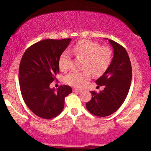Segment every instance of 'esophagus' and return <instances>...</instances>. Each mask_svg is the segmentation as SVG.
<instances>
[{
  "label": "esophagus",
  "mask_w": 151,
  "mask_h": 151,
  "mask_svg": "<svg viewBox=\"0 0 151 151\" xmlns=\"http://www.w3.org/2000/svg\"><path fill=\"white\" fill-rule=\"evenodd\" d=\"M73 93H81V92H82V90H81V89H77V88H73Z\"/></svg>",
  "instance_id": "34e87169"
}]
</instances>
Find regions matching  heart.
<instances>
[{
	"label": "heart",
	"instance_id": "b5f03b06",
	"mask_svg": "<svg viewBox=\"0 0 151 151\" xmlns=\"http://www.w3.org/2000/svg\"><path fill=\"white\" fill-rule=\"evenodd\" d=\"M70 52L75 57L84 59L83 67L85 69L81 72L72 71L64 78L66 84L75 87H79L82 84L90 80L91 73L89 70L94 75H101L108 68L112 60L111 48L101 47L99 43L91 40H85L76 43L71 48ZM70 53L65 51L58 61L60 70L64 72L67 70L70 67Z\"/></svg>",
	"mask_w": 151,
	"mask_h": 151
}]
</instances>
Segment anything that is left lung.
Wrapping results in <instances>:
<instances>
[{
  "mask_svg": "<svg viewBox=\"0 0 151 151\" xmlns=\"http://www.w3.org/2000/svg\"><path fill=\"white\" fill-rule=\"evenodd\" d=\"M108 40L113 48V58L104 73L96 81L104 88L99 93L92 91L91 100L86 104L91 114L101 117L111 115L120 108L127 98L132 80L131 63L127 50L119 43Z\"/></svg>",
  "mask_w": 151,
  "mask_h": 151,
  "instance_id": "obj_1",
  "label": "left lung"
}]
</instances>
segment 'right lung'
I'll use <instances>...</instances> for the list:
<instances>
[{
	"instance_id": "obj_1",
	"label": "right lung",
	"mask_w": 151,
	"mask_h": 151,
	"mask_svg": "<svg viewBox=\"0 0 151 151\" xmlns=\"http://www.w3.org/2000/svg\"><path fill=\"white\" fill-rule=\"evenodd\" d=\"M70 41L71 39L41 40L27 48L20 60L19 80L22 99L30 111L42 119L58 115L65 97L73 91L67 85L57 91L49 86L59 71L60 55Z\"/></svg>"
}]
</instances>
